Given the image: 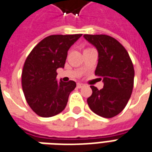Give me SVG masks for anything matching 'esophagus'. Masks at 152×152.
<instances>
[{
    "label": "esophagus",
    "mask_w": 152,
    "mask_h": 152,
    "mask_svg": "<svg viewBox=\"0 0 152 152\" xmlns=\"http://www.w3.org/2000/svg\"><path fill=\"white\" fill-rule=\"evenodd\" d=\"M84 86H85V85H84V84H82V83H77V88H79V89L82 88Z\"/></svg>",
    "instance_id": "1"
}]
</instances>
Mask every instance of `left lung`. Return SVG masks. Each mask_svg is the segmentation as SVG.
I'll use <instances>...</instances> for the list:
<instances>
[{
	"label": "left lung",
	"mask_w": 152,
	"mask_h": 152,
	"mask_svg": "<svg viewBox=\"0 0 152 152\" xmlns=\"http://www.w3.org/2000/svg\"><path fill=\"white\" fill-rule=\"evenodd\" d=\"M99 53L95 75L102 80V89L94 86L88 98L89 108L104 118L121 113L130 99L133 91L134 69L127 50L115 38L107 35H84Z\"/></svg>",
	"instance_id": "8db88e82"
}]
</instances>
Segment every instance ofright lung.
Segmentation results:
<instances>
[{
	"label": "right lung",
	"mask_w": 152,
	"mask_h": 152,
	"mask_svg": "<svg viewBox=\"0 0 152 152\" xmlns=\"http://www.w3.org/2000/svg\"><path fill=\"white\" fill-rule=\"evenodd\" d=\"M82 34L52 35L36 45L25 61L22 87L32 111L41 117H51L66 107L73 80L58 81L57 69L63 68L67 51Z\"/></svg>",
	"instance_id": "1"
}]
</instances>
